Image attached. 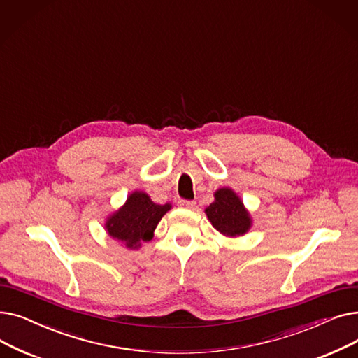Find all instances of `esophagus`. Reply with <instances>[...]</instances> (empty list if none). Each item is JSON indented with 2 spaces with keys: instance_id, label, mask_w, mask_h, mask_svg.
<instances>
[{
  "instance_id": "esophagus-1",
  "label": "esophagus",
  "mask_w": 358,
  "mask_h": 358,
  "mask_svg": "<svg viewBox=\"0 0 358 358\" xmlns=\"http://www.w3.org/2000/svg\"><path fill=\"white\" fill-rule=\"evenodd\" d=\"M178 206L182 209H194L196 208V201L194 200H185V199H180L178 200Z\"/></svg>"
}]
</instances>
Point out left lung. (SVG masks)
<instances>
[{"label":"left lung","instance_id":"obj_1","mask_svg":"<svg viewBox=\"0 0 358 358\" xmlns=\"http://www.w3.org/2000/svg\"><path fill=\"white\" fill-rule=\"evenodd\" d=\"M215 201L206 209L213 227L223 235H243L251 224V219L243 209L239 197L231 189H220L215 193Z\"/></svg>","mask_w":358,"mask_h":358}]
</instances>
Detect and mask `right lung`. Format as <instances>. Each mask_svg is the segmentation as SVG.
<instances>
[{
    "label": "right lung",
    "mask_w": 358,
    "mask_h": 358,
    "mask_svg": "<svg viewBox=\"0 0 358 358\" xmlns=\"http://www.w3.org/2000/svg\"><path fill=\"white\" fill-rule=\"evenodd\" d=\"M169 208V204H155L148 194L135 192L108 219L106 228L111 238L126 242L129 248H138L143 241L152 239L158 222Z\"/></svg>",
    "instance_id": "add662e5"
}]
</instances>
